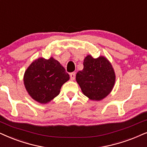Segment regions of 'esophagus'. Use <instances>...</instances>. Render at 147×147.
I'll return each mask as SVG.
<instances>
[{
	"label": "esophagus",
	"instance_id": "esophagus-1",
	"mask_svg": "<svg viewBox=\"0 0 147 147\" xmlns=\"http://www.w3.org/2000/svg\"><path fill=\"white\" fill-rule=\"evenodd\" d=\"M75 78H76V73H71L70 74V79H71V80H75Z\"/></svg>",
	"mask_w": 147,
	"mask_h": 147
}]
</instances>
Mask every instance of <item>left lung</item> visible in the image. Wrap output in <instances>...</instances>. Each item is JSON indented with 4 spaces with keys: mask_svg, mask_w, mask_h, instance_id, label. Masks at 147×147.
Returning a JSON list of instances; mask_svg holds the SVG:
<instances>
[{
    "mask_svg": "<svg viewBox=\"0 0 147 147\" xmlns=\"http://www.w3.org/2000/svg\"><path fill=\"white\" fill-rule=\"evenodd\" d=\"M83 65V69L78 72L76 78L83 94L93 100L105 98L111 92L115 81L111 64L105 57L94 59L88 55Z\"/></svg>",
    "mask_w": 147,
    "mask_h": 147,
    "instance_id": "8db88e82",
    "label": "left lung"
}]
</instances>
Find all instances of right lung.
<instances>
[{"label":"right lung","instance_id":"right-lung-1","mask_svg":"<svg viewBox=\"0 0 147 147\" xmlns=\"http://www.w3.org/2000/svg\"><path fill=\"white\" fill-rule=\"evenodd\" d=\"M69 80V75L58 61L39 58L25 71L24 83L34 100L40 103L50 102L59 94L61 88Z\"/></svg>","mask_w":147,"mask_h":147}]
</instances>
